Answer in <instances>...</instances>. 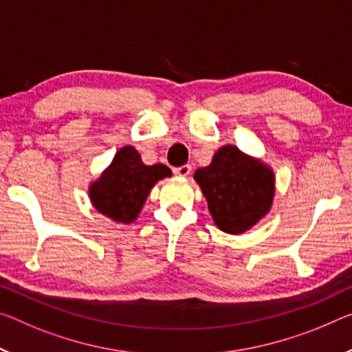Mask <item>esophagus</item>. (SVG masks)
Masks as SVG:
<instances>
[{
	"mask_svg": "<svg viewBox=\"0 0 352 352\" xmlns=\"http://www.w3.org/2000/svg\"><path fill=\"white\" fill-rule=\"evenodd\" d=\"M174 174L178 175V177H188L189 174H191V166L185 164V166H182V167H175Z\"/></svg>",
	"mask_w": 352,
	"mask_h": 352,
	"instance_id": "obj_1",
	"label": "esophagus"
}]
</instances>
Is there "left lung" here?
I'll list each match as a JSON object with an SVG mask.
<instances>
[{
	"label": "left lung",
	"instance_id": "obj_1",
	"mask_svg": "<svg viewBox=\"0 0 352 352\" xmlns=\"http://www.w3.org/2000/svg\"><path fill=\"white\" fill-rule=\"evenodd\" d=\"M214 224L228 235H241L270 213L276 196V175L260 158L226 144L210 166L194 172Z\"/></svg>",
	"mask_w": 352,
	"mask_h": 352
}]
</instances>
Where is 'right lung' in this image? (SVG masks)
<instances>
[{
  "label": "right lung",
  "instance_id": "1",
  "mask_svg": "<svg viewBox=\"0 0 352 352\" xmlns=\"http://www.w3.org/2000/svg\"><path fill=\"white\" fill-rule=\"evenodd\" d=\"M172 177L164 164L147 166L133 146H124L97 180L89 183L87 192L94 208L116 224H131L138 219L153 186Z\"/></svg>",
  "mask_w": 352,
  "mask_h": 352
}]
</instances>
